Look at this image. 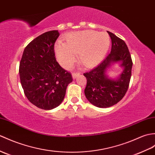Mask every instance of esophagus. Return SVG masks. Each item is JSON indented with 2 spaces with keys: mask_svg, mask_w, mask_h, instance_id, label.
Returning <instances> with one entry per match:
<instances>
[{
  "mask_svg": "<svg viewBox=\"0 0 155 155\" xmlns=\"http://www.w3.org/2000/svg\"><path fill=\"white\" fill-rule=\"evenodd\" d=\"M79 74H80V73H73V78H76L77 77V76H78Z\"/></svg>",
  "mask_w": 155,
  "mask_h": 155,
  "instance_id": "esophagus-1",
  "label": "esophagus"
}]
</instances>
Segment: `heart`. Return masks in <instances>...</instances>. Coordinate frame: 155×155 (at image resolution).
<instances>
[{
    "label": "heart",
    "mask_w": 155,
    "mask_h": 155,
    "mask_svg": "<svg viewBox=\"0 0 155 155\" xmlns=\"http://www.w3.org/2000/svg\"><path fill=\"white\" fill-rule=\"evenodd\" d=\"M110 38L106 32L86 30L69 34L65 43L59 41L55 46L57 60L64 68L69 69L79 54L84 65L91 67L101 61L108 51Z\"/></svg>",
    "instance_id": "obj_1"
}]
</instances>
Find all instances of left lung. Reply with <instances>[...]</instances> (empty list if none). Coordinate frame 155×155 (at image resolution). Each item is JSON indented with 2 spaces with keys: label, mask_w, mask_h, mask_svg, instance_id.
Instances as JSON below:
<instances>
[{
  "label": "left lung",
  "mask_w": 155,
  "mask_h": 155,
  "mask_svg": "<svg viewBox=\"0 0 155 155\" xmlns=\"http://www.w3.org/2000/svg\"><path fill=\"white\" fill-rule=\"evenodd\" d=\"M111 40V52L98 66L83 74L86 78L84 94L93 105L105 108L116 104L128 90L133 62L127 46L124 40L107 31ZM122 61L124 71L117 80L107 77L106 69L112 62Z\"/></svg>",
  "instance_id": "left-lung-1"
}]
</instances>
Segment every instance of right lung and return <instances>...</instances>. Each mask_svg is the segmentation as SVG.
<instances>
[{
  "label": "right lung",
  "instance_id": "1",
  "mask_svg": "<svg viewBox=\"0 0 155 155\" xmlns=\"http://www.w3.org/2000/svg\"><path fill=\"white\" fill-rule=\"evenodd\" d=\"M58 30L45 32L25 48L20 62V82L25 96L34 106L52 110L60 105L71 73L61 67L55 57L54 45Z\"/></svg>",
  "mask_w": 155,
  "mask_h": 155
}]
</instances>
